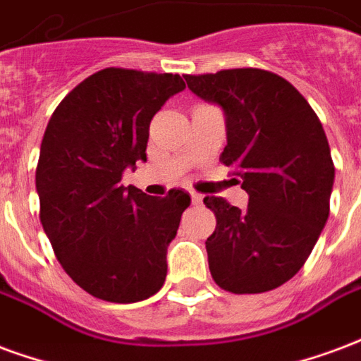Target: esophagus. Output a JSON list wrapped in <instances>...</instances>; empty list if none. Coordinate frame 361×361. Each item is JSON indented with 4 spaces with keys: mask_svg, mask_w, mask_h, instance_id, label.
Segmentation results:
<instances>
[{
    "mask_svg": "<svg viewBox=\"0 0 361 361\" xmlns=\"http://www.w3.org/2000/svg\"><path fill=\"white\" fill-rule=\"evenodd\" d=\"M190 198H192V204H194V206H200V204L204 202V196H202V194H198V192H190Z\"/></svg>",
    "mask_w": 361,
    "mask_h": 361,
    "instance_id": "34e87169",
    "label": "esophagus"
}]
</instances>
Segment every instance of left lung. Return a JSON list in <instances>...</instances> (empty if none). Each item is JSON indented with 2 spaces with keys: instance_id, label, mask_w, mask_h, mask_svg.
Masks as SVG:
<instances>
[{
  "instance_id": "8db88e82",
  "label": "left lung",
  "mask_w": 361,
  "mask_h": 361,
  "mask_svg": "<svg viewBox=\"0 0 361 361\" xmlns=\"http://www.w3.org/2000/svg\"><path fill=\"white\" fill-rule=\"evenodd\" d=\"M184 80L225 111L221 161L250 196L246 209L204 198L217 219L206 240L213 281L235 294L273 290L306 264L327 223L335 165L325 130L306 97L269 71L227 69Z\"/></svg>"
}]
</instances>
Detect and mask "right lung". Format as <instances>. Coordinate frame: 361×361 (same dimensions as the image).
<instances>
[{"instance_id": "right-lung-1", "label": "right lung", "mask_w": 361, "mask_h": 361, "mask_svg": "<svg viewBox=\"0 0 361 361\" xmlns=\"http://www.w3.org/2000/svg\"><path fill=\"white\" fill-rule=\"evenodd\" d=\"M183 90L178 75L109 67L71 90L47 123L36 167L42 227L65 273L96 298L133 304L165 283L190 196L175 188L155 198L121 178L146 161L149 123Z\"/></svg>"}]
</instances>
